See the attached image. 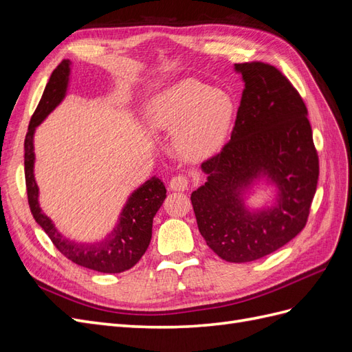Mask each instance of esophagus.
<instances>
[{"instance_id":"esophagus-1","label":"esophagus","mask_w":352,"mask_h":352,"mask_svg":"<svg viewBox=\"0 0 352 352\" xmlns=\"http://www.w3.org/2000/svg\"><path fill=\"white\" fill-rule=\"evenodd\" d=\"M189 185V180L188 177L179 175L170 179V184H168V189L170 190H186Z\"/></svg>"}]
</instances>
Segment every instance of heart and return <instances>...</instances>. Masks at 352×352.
Here are the masks:
<instances>
[{
	"label": "heart",
	"instance_id": "b5f03b06",
	"mask_svg": "<svg viewBox=\"0 0 352 352\" xmlns=\"http://www.w3.org/2000/svg\"><path fill=\"white\" fill-rule=\"evenodd\" d=\"M235 111V100L226 89L186 78L158 92L146 105L145 119L153 129L177 132V150L201 158L225 144Z\"/></svg>",
	"mask_w": 352,
	"mask_h": 352
}]
</instances>
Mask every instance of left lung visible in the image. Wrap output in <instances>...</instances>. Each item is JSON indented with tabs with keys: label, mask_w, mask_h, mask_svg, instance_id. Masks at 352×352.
Wrapping results in <instances>:
<instances>
[{
	"label": "left lung",
	"mask_w": 352,
	"mask_h": 352,
	"mask_svg": "<svg viewBox=\"0 0 352 352\" xmlns=\"http://www.w3.org/2000/svg\"><path fill=\"white\" fill-rule=\"evenodd\" d=\"M243 82L230 141L201 164L207 182L190 194L208 247L229 263L265 257L307 223L318 158L307 107L283 74L264 63L233 66ZM271 190L260 206L249 201Z\"/></svg>",
	"instance_id": "obj_1"
}]
</instances>
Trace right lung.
Listing matches in <instances>:
<instances>
[{
    "mask_svg": "<svg viewBox=\"0 0 352 352\" xmlns=\"http://www.w3.org/2000/svg\"><path fill=\"white\" fill-rule=\"evenodd\" d=\"M72 61L65 60L52 72L38 107L32 116L25 140V177L32 216L45 230L56 248L70 261L101 273H122L141 260L153 236V219L166 199L163 180L153 176L127 197L114 228L100 241L80 242L58 232L39 206V188L35 180L36 127L66 98L70 83Z\"/></svg>",
    "mask_w": 352,
    "mask_h": 352,
    "instance_id": "right-lung-1",
    "label": "right lung"
}]
</instances>
